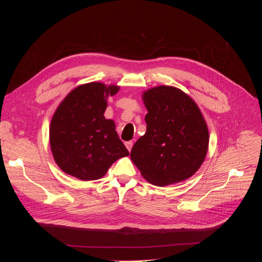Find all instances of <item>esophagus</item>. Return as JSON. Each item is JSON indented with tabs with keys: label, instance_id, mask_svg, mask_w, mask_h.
<instances>
[{
	"label": "esophagus",
	"instance_id": "esophagus-1",
	"mask_svg": "<svg viewBox=\"0 0 262 262\" xmlns=\"http://www.w3.org/2000/svg\"><path fill=\"white\" fill-rule=\"evenodd\" d=\"M132 145H133V142H132V141H128V142H125V147L128 148L129 152H130L131 148H132Z\"/></svg>",
	"mask_w": 262,
	"mask_h": 262
}]
</instances>
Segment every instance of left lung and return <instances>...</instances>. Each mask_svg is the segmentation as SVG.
Listing matches in <instances>:
<instances>
[{"label":"left lung","mask_w":262,"mask_h":262,"mask_svg":"<svg viewBox=\"0 0 262 262\" xmlns=\"http://www.w3.org/2000/svg\"><path fill=\"white\" fill-rule=\"evenodd\" d=\"M146 132L131 149L142 176L156 186L176 184L200 168L209 131L200 109L184 92L158 86L143 94Z\"/></svg>","instance_id":"1"}]
</instances>
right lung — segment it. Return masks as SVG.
<instances>
[{
	"mask_svg": "<svg viewBox=\"0 0 262 262\" xmlns=\"http://www.w3.org/2000/svg\"><path fill=\"white\" fill-rule=\"evenodd\" d=\"M115 85L89 83L76 87L55 110L50 125V146L55 163L69 175L89 181L101 178L117 160L129 152L104 117L107 97Z\"/></svg>",
	"mask_w": 262,
	"mask_h": 262,
	"instance_id": "add662e5",
	"label": "right lung"
}]
</instances>
